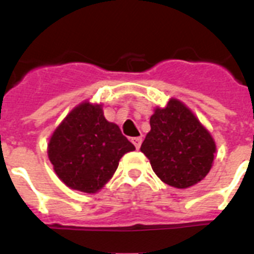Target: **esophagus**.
<instances>
[{
	"mask_svg": "<svg viewBox=\"0 0 254 254\" xmlns=\"http://www.w3.org/2000/svg\"><path fill=\"white\" fill-rule=\"evenodd\" d=\"M132 143H133L134 145V147H136V149H140V146H141V142H142V138L141 137H133L132 138Z\"/></svg>",
	"mask_w": 254,
	"mask_h": 254,
	"instance_id": "1",
	"label": "esophagus"
}]
</instances>
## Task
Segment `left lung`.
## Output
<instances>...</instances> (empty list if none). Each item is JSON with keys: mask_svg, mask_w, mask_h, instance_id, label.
<instances>
[{"mask_svg": "<svg viewBox=\"0 0 254 254\" xmlns=\"http://www.w3.org/2000/svg\"><path fill=\"white\" fill-rule=\"evenodd\" d=\"M141 151L155 174L167 185L188 188L210 172L216 145L210 132L182 102L170 99L156 108Z\"/></svg>", "mask_w": 254, "mask_h": 254, "instance_id": "1", "label": "left lung"}]
</instances>
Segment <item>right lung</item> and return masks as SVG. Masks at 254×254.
I'll return each mask as SVG.
<instances>
[{
  "label": "right lung",
  "mask_w": 254,
  "mask_h": 254,
  "mask_svg": "<svg viewBox=\"0 0 254 254\" xmlns=\"http://www.w3.org/2000/svg\"><path fill=\"white\" fill-rule=\"evenodd\" d=\"M133 150L120 127L105 120L102 104L84 102L53 132L48 158L67 187L95 193L113 177L123 155Z\"/></svg>",
  "instance_id": "1"
}]
</instances>
